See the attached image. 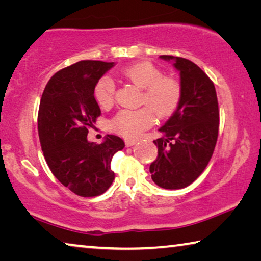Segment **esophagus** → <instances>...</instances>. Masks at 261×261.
Returning <instances> with one entry per match:
<instances>
[{"label": "esophagus", "mask_w": 261, "mask_h": 261, "mask_svg": "<svg viewBox=\"0 0 261 261\" xmlns=\"http://www.w3.org/2000/svg\"><path fill=\"white\" fill-rule=\"evenodd\" d=\"M137 143L136 140H132V139H125V145L127 147H130V146H134V145Z\"/></svg>", "instance_id": "esophagus-1"}]
</instances>
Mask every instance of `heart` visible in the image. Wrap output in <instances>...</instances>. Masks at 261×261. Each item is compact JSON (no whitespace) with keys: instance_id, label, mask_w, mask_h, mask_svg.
<instances>
[{"instance_id":"1","label":"heart","mask_w":261,"mask_h":261,"mask_svg":"<svg viewBox=\"0 0 261 261\" xmlns=\"http://www.w3.org/2000/svg\"><path fill=\"white\" fill-rule=\"evenodd\" d=\"M118 74L135 84L143 91L141 103L146 105L136 110L121 109L110 121L113 130L126 137L138 138L152 125L153 113L159 118H166L175 113L182 99V87L174 78L163 77L160 69L149 62H141L122 68ZM115 84L109 77H101L94 86V98L100 107L108 108L114 102Z\"/></svg>"}]
</instances>
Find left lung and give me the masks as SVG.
Returning a JSON list of instances; mask_svg holds the SVG:
<instances>
[{
	"mask_svg": "<svg viewBox=\"0 0 261 261\" xmlns=\"http://www.w3.org/2000/svg\"><path fill=\"white\" fill-rule=\"evenodd\" d=\"M174 61L180 74L182 99L178 108L153 141L156 160L149 166L152 179L163 189H183L194 182L208 165L219 135V103L210 77L190 60L161 55Z\"/></svg>",
	"mask_w": 261,
	"mask_h": 261,
	"instance_id": "obj_1",
	"label": "left lung"
}]
</instances>
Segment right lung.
<instances>
[{"label": "right lung", "mask_w": 261, "mask_h": 261, "mask_svg": "<svg viewBox=\"0 0 261 261\" xmlns=\"http://www.w3.org/2000/svg\"><path fill=\"white\" fill-rule=\"evenodd\" d=\"M113 67L114 62L79 61L49 79L40 100L38 132L43 156L53 175L81 197L107 191L115 178L110 162L125 146L114 135L101 144L87 140L88 129L101 115L94 86Z\"/></svg>", "instance_id": "1"}]
</instances>
